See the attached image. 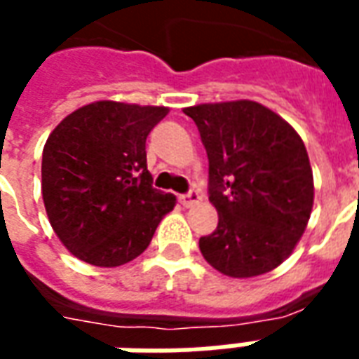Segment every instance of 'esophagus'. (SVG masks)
I'll return each instance as SVG.
<instances>
[{"label":"esophagus","mask_w":359,"mask_h":359,"mask_svg":"<svg viewBox=\"0 0 359 359\" xmlns=\"http://www.w3.org/2000/svg\"><path fill=\"white\" fill-rule=\"evenodd\" d=\"M179 201L184 207H192V205H196V203H200L201 194L198 192V190H190L188 194H182V196L179 198Z\"/></svg>","instance_id":"34e87169"}]
</instances>
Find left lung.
<instances>
[{
    "label": "left lung",
    "mask_w": 359,
    "mask_h": 359,
    "mask_svg": "<svg viewBox=\"0 0 359 359\" xmlns=\"http://www.w3.org/2000/svg\"><path fill=\"white\" fill-rule=\"evenodd\" d=\"M209 159V201L219 226L200 251L230 278L266 274L293 253L314 203L304 142L285 119L253 100L184 108Z\"/></svg>",
    "instance_id": "left-lung-1"
}]
</instances>
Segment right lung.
<instances>
[{
  "mask_svg": "<svg viewBox=\"0 0 359 359\" xmlns=\"http://www.w3.org/2000/svg\"><path fill=\"white\" fill-rule=\"evenodd\" d=\"M165 106L100 100L66 116L45 142L41 194L49 222L72 255L121 266L150 245L175 196L156 190L146 137Z\"/></svg>",
  "mask_w": 359,
  "mask_h": 359,
  "instance_id": "right-lung-1",
  "label": "right lung"
}]
</instances>
